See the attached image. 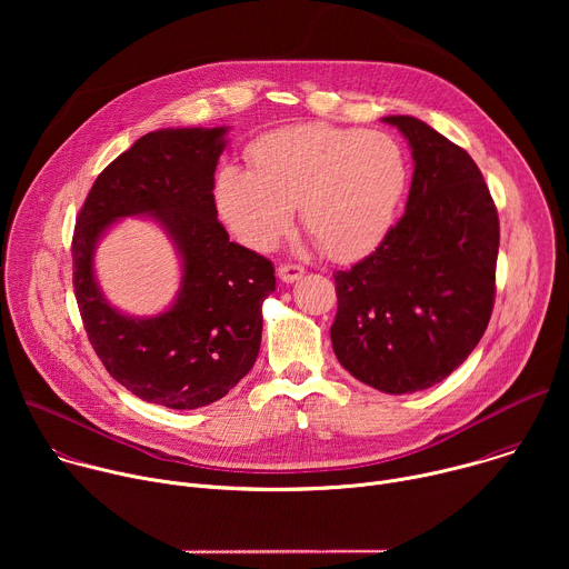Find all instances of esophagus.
Segmentation results:
<instances>
[{"label":"esophagus","mask_w":569,"mask_h":569,"mask_svg":"<svg viewBox=\"0 0 569 569\" xmlns=\"http://www.w3.org/2000/svg\"><path fill=\"white\" fill-rule=\"evenodd\" d=\"M277 274H279V279H281L283 283H295V281H299V279L303 277V268H301V266H295V263H281L279 270H277Z\"/></svg>","instance_id":"34e87169"}]
</instances>
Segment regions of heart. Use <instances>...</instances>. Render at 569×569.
<instances>
[{"label": "heart", "instance_id": "b5f03b06", "mask_svg": "<svg viewBox=\"0 0 569 569\" xmlns=\"http://www.w3.org/2000/svg\"><path fill=\"white\" fill-rule=\"evenodd\" d=\"M252 169L227 164L218 173L216 204L229 231L268 252L295 220L329 259L371 252L393 224L408 189V157L376 130L297 123L272 130L250 148Z\"/></svg>", "mask_w": 569, "mask_h": 569}]
</instances>
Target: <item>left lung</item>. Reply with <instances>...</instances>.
Listing matches in <instances>:
<instances>
[{
	"label": "left lung",
	"mask_w": 569,
	"mask_h": 569,
	"mask_svg": "<svg viewBox=\"0 0 569 569\" xmlns=\"http://www.w3.org/2000/svg\"><path fill=\"white\" fill-rule=\"evenodd\" d=\"M382 121L412 148L408 207L369 257L333 274L331 342L360 382L412 393L448 378L489 327L500 220L463 148L415 117Z\"/></svg>",
	"instance_id": "1"
}]
</instances>
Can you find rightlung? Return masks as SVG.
<instances>
[{
    "label": "right lung",
    "instance_id": "right-lung-1",
    "mask_svg": "<svg viewBox=\"0 0 569 569\" xmlns=\"http://www.w3.org/2000/svg\"><path fill=\"white\" fill-rule=\"evenodd\" d=\"M227 128L148 132L97 178L76 218L73 290L88 338L110 376L146 402L196 410L222 398L254 367L274 266L229 240L213 173ZM126 214H150L183 259L174 306L154 318L110 307L93 277V250Z\"/></svg>",
    "mask_w": 569,
    "mask_h": 569
}]
</instances>
